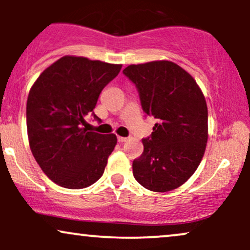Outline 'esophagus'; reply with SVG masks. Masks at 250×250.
I'll list each match as a JSON object with an SVG mask.
<instances>
[{
  "label": "esophagus",
  "mask_w": 250,
  "mask_h": 250,
  "mask_svg": "<svg viewBox=\"0 0 250 250\" xmlns=\"http://www.w3.org/2000/svg\"><path fill=\"white\" fill-rule=\"evenodd\" d=\"M127 137H122V136H119V137H117V141H119L120 143H123V142H125V141H127Z\"/></svg>",
  "instance_id": "esophagus-1"
}]
</instances>
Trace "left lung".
Listing matches in <instances>:
<instances>
[{
	"mask_svg": "<svg viewBox=\"0 0 250 250\" xmlns=\"http://www.w3.org/2000/svg\"><path fill=\"white\" fill-rule=\"evenodd\" d=\"M143 111L157 120L142 139L143 153L133 161L135 180L151 191L179 188L199 167L208 140V109L190 74L170 61L128 65Z\"/></svg>",
	"mask_w": 250,
	"mask_h": 250,
	"instance_id": "1",
	"label": "left lung"
}]
</instances>
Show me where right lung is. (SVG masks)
I'll return each instance as SVG.
<instances>
[{
  "label": "right lung",
  "instance_id": "obj_1",
  "mask_svg": "<svg viewBox=\"0 0 250 250\" xmlns=\"http://www.w3.org/2000/svg\"><path fill=\"white\" fill-rule=\"evenodd\" d=\"M121 64L63 56L48 67L31 87L27 101L29 146L43 173L69 189L95 183L115 148L116 135L83 128L94 114L102 89Z\"/></svg>",
  "mask_w": 250,
  "mask_h": 250
}]
</instances>
